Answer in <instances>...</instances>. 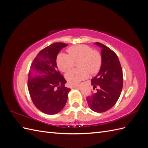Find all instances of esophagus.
<instances>
[{
  "mask_svg": "<svg viewBox=\"0 0 148 148\" xmlns=\"http://www.w3.org/2000/svg\"><path fill=\"white\" fill-rule=\"evenodd\" d=\"M71 88H80V86L79 85H72Z\"/></svg>",
  "mask_w": 148,
  "mask_h": 148,
  "instance_id": "34e87169",
  "label": "esophagus"
}]
</instances>
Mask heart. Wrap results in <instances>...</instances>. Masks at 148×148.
<instances>
[{"label":"heart","mask_w":148,"mask_h":148,"mask_svg":"<svg viewBox=\"0 0 148 148\" xmlns=\"http://www.w3.org/2000/svg\"><path fill=\"white\" fill-rule=\"evenodd\" d=\"M69 55L60 53L56 58V64L61 71L66 72L73 67L74 62L78 63L81 69H73L65 75L71 85H76L90 74H95L101 67L102 57L99 52L86 45H77L68 48Z\"/></svg>","instance_id":"heart-1"}]
</instances>
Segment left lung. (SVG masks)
<instances>
[{
    "instance_id": "left-lung-1",
    "label": "left lung",
    "mask_w": 148,
    "mask_h": 148,
    "mask_svg": "<svg viewBox=\"0 0 148 148\" xmlns=\"http://www.w3.org/2000/svg\"><path fill=\"white\" fill-rule=\"evenodd\" d=\"M95 45L101 48L102 65L99 73L91 80L97 92L86 97L89 108L96 112L111 109L118 101L123 88V71L118 56L108 47L100 42Z\"/></svg>"
}]
</instances>
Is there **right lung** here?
<instances>
[{"mask_svg":"<svg viewBox=\"0 0 148 148\" xmlns=\"http://www.w3.org/2000/svg\"><path fill=\"white\" fill-rule=\"evenodd\" d=\"M67 44L55 42L40 51L31 64L28 88L34 105L47 114H57L64 108L71 89L58 70L56 57Z\"/></svg>","mask_w":148,"mask_h":148,"instance_id":"right-lung-1","label":"right lung"}]
</instances>
